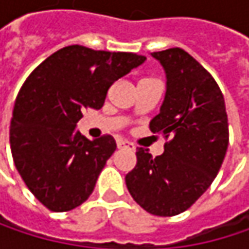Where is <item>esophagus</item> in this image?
I'll list each match as a JSON object with an SVG mask.
<instances>
[{
  "label": "esophagus",
  "instance_id": "esophagus-1",
  "mask_svg": "<svg viewBox=\"0 0 249 249\" xmlns=\"http://www.w3.org/2000/svg\"><path fill=\"white\" fill-rule=\"evenodd\" d=\"M117 145H118V148H128V150L135 151V145L132 142L125 141V140H117Z\"/></svg>",
  "mask_w": 249,
  "mask_h": 249
}]
</instances>
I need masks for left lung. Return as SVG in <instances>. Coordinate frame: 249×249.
Masks as SVG:
<instances>
[{
	"instance_id": "obj_1",
	"label": "left lung",
	"mask_w": 249,
	"mask_h": 249,
	"mask_svg": "<svg viewBox=\"0 0 249 249\" xmlns=\"http://www.w3.org/2000/svg\"><path fill=\"white\" fill-rule=\"evenodd\" d=\"M151 56L164 68L167 82L150 129L169 141L157 157L140 147L125 183L144 211L174 216L189 209L219 172L229 142L228 115L218 83L187 52L173 47Z\"/></svg>"
}]
</instances>
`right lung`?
Instances as JSON below:
<instances>
[{
  "mask_svg": "<svg viewBox=\"0 0 249 249\" xmlns=\"http://www.w3.org/2000/svg\"><path fill=\"white\" fill-rule=\"evenodd\" d=\"M145 56L68 46L38 65L23 83L13 111L10 144L30 192L47 209L68 212L93 192L114 154V137L93 141L76 131L88 108H102L111 85Z\"/></svg>",
  "mask_w": 249,
  "mask_h": 249,
  "instance_id": "right-lung-1",
  "label": "right lung"
}]
</instances>
